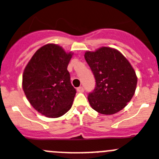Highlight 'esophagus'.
I'll return each instance as SVG.
<instances>
[{"label":"esophagus","instance_id":"esophagus-1","mask_svg":"<svg viewBox=\"0 0 159 159\" xmlns=\"http://www.w3.org/2000/svg\"><path fill=\"white\" fill-rule=\"evenodd\" d=\"M77 90H78V92L83 93V92H84V88H83V86H80V87H78V89H77Z\"/></svg>","mask_w":159,"mask_h":159}]
</instances>
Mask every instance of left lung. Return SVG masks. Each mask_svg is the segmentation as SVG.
I'll list each match as a JSON object with an SVG mask.
<instances>
[{
	"instance_id": "1",
	"label": "left lung",
	"mask_w": 159,
	"mask_h": 159,
	"mask_svg": "<svg viewBox=\"0 0 159 159\" xmlns=\"http://www.w3.org/2000/svg\"><path fill=\"white\" fill-rule=\"evenodd\" d=\"M85 58L96 80L95 88L88 101L95 111L111 115L122 110L135 93V72L120 51L101 48L95 52L87 51Z\"/></svg>"
}]
</instances>
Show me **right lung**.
Returning a JSON list of instances; mask_svg holds the SVG:
<instances>
[{
    "instance_id": "add662e5",
    "label": "right lung",
    "mask_w": 159,
    "mask_h": 159,
    "mask_svg": "<svg viewBox=\"0 0 159 159\" xmlns=\"http://www.w3.org/2000/svg\"><path fill=\"white\" fill-rule=\"evenodd\" d=\"M71 53L61 47L47 44L38 50L25 67L23 89L35 110L57 118L70 109L76 89L67 70Z\"/></svg>"
}]
</instances>
